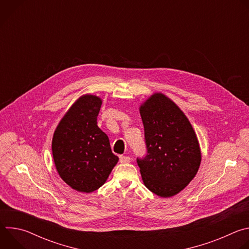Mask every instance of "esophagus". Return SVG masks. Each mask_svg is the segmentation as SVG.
Wrapping results in <instances>:
<instances>
[{"label": "esophagus", "instance_id": "obj_1", "mask_svg": "<svg viewBox=\"0 0 249 249\" xmlns=\"http://www.w3.org/2000/svg\"><path fill=\"white\" fill-rule=\"evenodd\" d=\"M119 160L121 163H129L131 161V159L130 157H127V156H121Z\"/></svg>", "mask_w": 249, "mask_h": 249}]
</instances>
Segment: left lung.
I'll return each instance as SVG.
<instances>
[{"label": "left lung", "mask_w": 249, "mask_h": 249, "mask_svg": "<svg viewBox=\"0 0 249 249\" xmlns=\"http://www.w3.org/2000/svg\"><path fill=\"white\" fill-rule=\"evenodd\" d=\"M147 154L137 158L146 187L160 197H171L196 175L201 152L196 134L184 113L161 93L140 107Z\"/></svg>", "instance_id": "8db88e82"}]
</instances>
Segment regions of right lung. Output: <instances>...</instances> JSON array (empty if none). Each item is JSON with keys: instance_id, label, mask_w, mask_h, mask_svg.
Segmentation results:
<instances>
[{"instance_id": "right-lung-1", "label": "right lung", "mask_w": 249, "mask_h": 249, "mask_svg": "<svg viewBox=\"0 0 249 249\" xmlns=\"http://www.w3.org/2000/svg\"><path fill=\"white\" fill-rule=\"evenodd\" d=\"M101 99L80 97L55 130L52 153L61 178L73 189L89 193L104 184L118 161L109 139L97 126Z\"/></svg>"}]
</instances>
